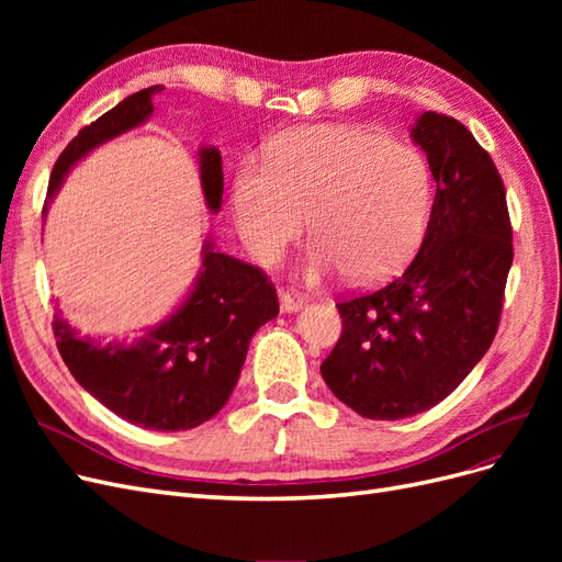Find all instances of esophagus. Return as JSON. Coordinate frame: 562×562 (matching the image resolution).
<instances>
[{
  "mask_svg": "<svg viewBox=\"0 0 562 562\" xmlns=\"http://www.w3.org/2000/svg\"><path fill=\"white\" fill-rule=\"evenodd\" d=\"M279 302H281V312L283 314H293V312H300L304 307V302H307V297L295 293V291H281L279 293Z\"/></svg>",
  "mask_w": 562,
  "mask_h": 562,
  "instance_id": "obj_1",
  "label": "esophagus"
}]
</instances>
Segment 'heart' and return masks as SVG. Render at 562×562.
<instances>
[{"label":"heart","instance_id":"obj_1","mask_svg":"<svg viewBox=\"0 0 562 562\" xmlns=\"http://www.w3.org/2000/svg\"><path fill=\"white\" fill-rule=\"evenodd\" d=\"M265 157L244 159L232 180L236 227L255 258L279 260L310 215L312 283L335 269L353 283L380 281L417 248L434 187L417 149L375 128L312 124L277 135Z\"/></svg>","mask_w":562,"mask_h":562}]
</instances>
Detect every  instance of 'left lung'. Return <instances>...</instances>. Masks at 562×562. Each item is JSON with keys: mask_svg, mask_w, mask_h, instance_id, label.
Returning a JSON list of instances; mask_svg holds the SVG:
<instances>
[{"mask_svg": "<svg viewBox=\"0 0 562 562\" xmlns=\"http://www.w3.org/2000/svg\"><path fill=\"white\" fill-rule=\"evenodd\" d=\"M411 138L427 151L436 196L403 277L339 302L342 337L321 363L333 394L368 419H403L448 398L495 339L512 223L495 161L457 119L422 112Z\"/></svg>", "mask_w": 562, "mask_h": 562, "instance_id": "obj_1", "label": "left lung"}]
</instances>
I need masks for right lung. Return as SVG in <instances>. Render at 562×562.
Returning <instances> with one entry per match:
<instances>
[{"mask_svg": "<svg viewBox=\"0 0 562 562\" xmlns=\"http://www.w3.org/2000/svg\"><path fill=\"white\" fill-rule=\"evenodd\" d=\"M159 87L124 98L63 149L48 180V203L67 173L100 145L147 124ZM199 178L206 209L223 206V157L199 149ZM274 285L258 267L215 250L209 236L201 246V269L178 307L140 337H81L60 312L54 314L56 345L72 378L108 411L143 429L187 431L215 417L239 382L252 335L277 318Z\"/></svg>", "mask_w": 562, "mask_h": 562, "instance_id": "add662e5", "label": "right lung"}]
</instances>
